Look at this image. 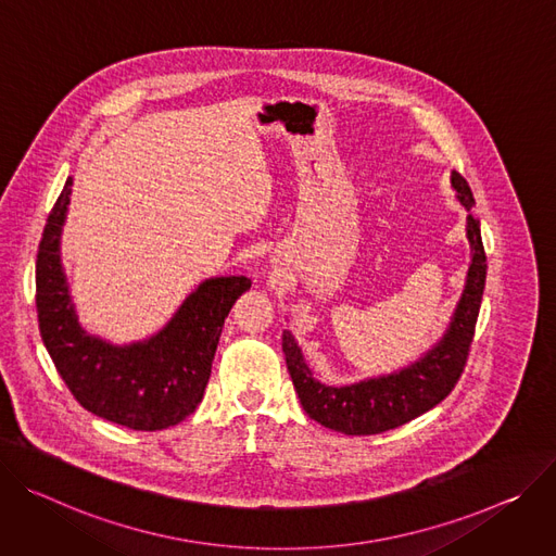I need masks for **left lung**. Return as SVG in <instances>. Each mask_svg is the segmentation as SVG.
Listing matches in <instances>:
<instances>
[{
	"instance_id": "8db88e82",
	"label": "left lung",
	"mask_w": 556,
	"mask_h": 556,
	"mask_svg": "<svg viewBox=\"0 0 556 556\" xmlns=\"http://www.w3.org/2000/svg\"><path fill=\"white\" fill-rule=\"evenodd\" d=\"M451 185L457 201L470 212L475 199L466 178L453 172ZM466 236L470 265L451 325L433 349L402 371L346 387L323 384L306 364L291 331H282L287 368L306 415L344 435H378L438 406L455 389L468 359L488 269L479 220L472 214L466 218Z\"/></svg>"
}]
</instances>
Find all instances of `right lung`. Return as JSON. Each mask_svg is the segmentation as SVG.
Returning a JSON list of instances; mask_svg holds the SVG:
<instances>
[{"instance_id":"right-lung-1","label":"right lung","mask_w":556,"mask_h":556,"mask_svg":"<svg viewBox=\"0 0 556 556\" xmlns=\"http://www.w3.org/2000/svg\"><path fill=\"white\" fill-rule=\"evenodd\" d=\"M68 176L48 214L37 252V318L41 340L75 400L90 413L132 430H163L197 410L227 314L252 287L244 276L199 285L174 318L152 338L110 344L90 336L77 318L61 265V231L71 205Z\"/></svg>"}]
</instances>
